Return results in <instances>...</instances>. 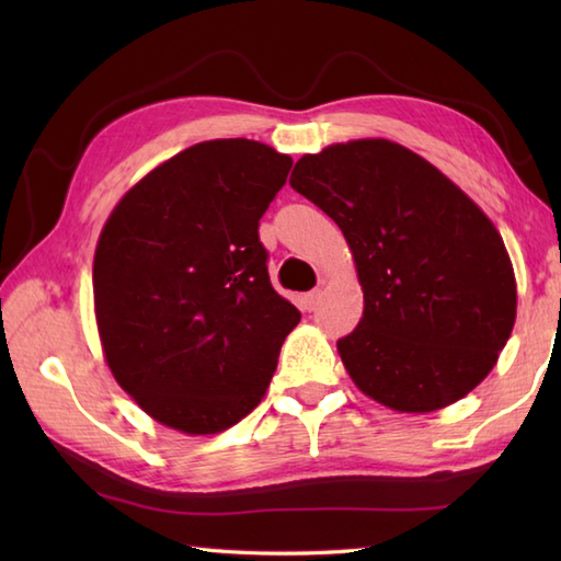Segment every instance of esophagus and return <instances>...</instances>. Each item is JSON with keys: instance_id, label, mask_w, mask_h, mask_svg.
I'll return each mask as SVG.
<instances>
[{"instance_id": "1", "label": "esophagus", "mask_w": 561, "mask_h": 561, "mask_svg": "<svg viewBox=\"0 0 561 561\" xmlns=\"http://www.w3.org/2000/svg\"><path fill=\"white\" fill-rule=\"evenodd\" d=\"M320 296H323L320 291H311V294L304 296V306L308 308V311H316L318 304H320Z\"/></svg>"}]
</instances>
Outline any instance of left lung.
<instances>
[{
	"label": "left lung",
	"instance_id": "left-lung-1",
	"mask_svg": "<svg viewBox=\"0 0 561 561\" xmlns=\"http://www.w3.org/2000/svg\"><path fill=\"white\" fill-rule=\"evenodd\" d=\"M291 187L340 226L364 316L337 342L364 396L444 410L492 371L516 323V274L492 219L436 165L390 139L296 161Z\"/></svg>",
	"mask_w": 561,
	"mask_h": 561
}]
</instances>
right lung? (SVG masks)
<instances>
[{
	"mask_svg": "<svg viewBox=\"0 0 561 561\" xmlns=\"http://www.w3.org/2000/svg\"><path fill=\"white\" fill-rule=\"evenodd\" d=\"M291 157L255 139L187 147L137 181L93 255V313L113 378L151 420L226 432L265 398L301 313L272 289L257 221Z\"/></svg>",
	"mask_w": 561,
	"mask_h": 561,
	"instance_id": "obj_1",
	"label": "right lung"
}]
</instances>
